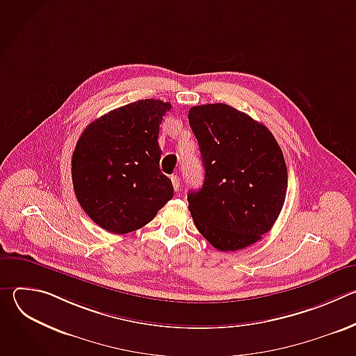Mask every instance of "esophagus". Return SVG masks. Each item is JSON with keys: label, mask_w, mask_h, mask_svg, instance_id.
<instances>
[{"label": "esophagus", "mask_w": 356, "mask_h": 356, "mask_svg": "<svg viewBox=\"0 0 356 356\" xmlns=\"http://www.w3.org/2000/svg\"><path fill=\"white\" fill-rule=\"evenodd\" d=\"M170 180H172V184H173V188H175V191H179V188H180V177L176 175H173L172 177H170Z\"/></svg>", "instance_id": "34e87169"}]
</instances>
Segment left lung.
<instances>
[{
	"label": "left lung",
	"instance_id": "1",
	"mask_svg": "<svg viewBox=\"0 0 356 356\" xmlns=\"http://www.w3.org/2000/svg\"><path fill=\"white\" fill-rule=\"evenodd\" d=\"M206 176L187 195L193 221L218 250L258 242L276 222L286 198L287 168L272 132L227 104L191 107Z\"/></svg>",
	"mask_w": 356,
	"mask_h": 356
}]
</instances>
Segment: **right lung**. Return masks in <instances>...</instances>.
Returning <instances> with one entry per match:
<instances>
[{"instance_id": "right-lung-1", "label": "right lung", "mask_w": 356, "mask_h": 356, "mask_svg": "<svg viewBox=\"0 0 356 356\" xmlns=\"http://www.w3.org/2000/svg\"><path fill=\"white\" fill-rule=\"evenodd\" d=\"M170 103L139 99L92 121L72 158L73 187L86 214L113 234H128L155 218L173 198L161 172L159 125Z\"/></svg>"}]
</instances>
